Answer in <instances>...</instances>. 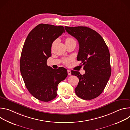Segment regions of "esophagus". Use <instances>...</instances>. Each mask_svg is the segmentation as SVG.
<instances>
[{
	"label": "esophagus",
	"instance_id": "1",
	"mask_svg": "<svg viewBox=\"0 0 130 130\" xmlns=\"http://www.w3.org/2000/svg\"><path fill=\"white\" fill-rule=\"evenodd\" d=\"M67 73H68V75H70L71 73V71L69 70H67Z\"/></svg>",
	"mask_w": 130,
	"mask_h": 130
}]
</instances>
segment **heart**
<instances>
[{"label": "heart", "mask_w": 130, "mask_h": 130, "mask_svg": "<svg viewBox=\"0 0 130 130\" xmlns=\"http://www.w3.org/2000/svg\"><path fill=\"white\" fill-rule=\"evenodd\" d=\"M75 41L73 39L71 38H68L67 39H66L65 40V44L66 43H68L71 42H73ZM72 60V59L71 58H65L63 60V63L65 64V65H68L69 64V63Z\"/></svg>", "instance_id": "1"}]
</instances>
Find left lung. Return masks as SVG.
<instances>
[{"label":"left lung","mask_w":130,"mask_h":130,"mask_svg":"<svg viewBox=\"0 0 130 130\" xmlns=\"http://www.w3.org/2000/svg\"><path fill=\"white\" fill-rule=\"evenodd\" d=\"M65 29L79 42L77 60L81 61L85 71L83 75L71 71V75L79 80L76 94L84 100L93 99L102 93L111 75L108 47L102 36L88 27L65 26Z\"/></svg>","instance_id":"obj_1"}]
</instances>
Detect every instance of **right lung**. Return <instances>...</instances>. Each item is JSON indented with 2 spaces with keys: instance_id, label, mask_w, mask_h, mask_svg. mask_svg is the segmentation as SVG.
<instances>
[{
  "instance_id": "obj_1",
  "label": "right lung",
  "mask_w": 130,
  "mask_h": 130,
  "mask_svg": "<svg viewBox=\"0 0 130 130\" xmlns=\"http://www.w3.org/2000/svg\"><path fill=\"white\" fill-rule=\"evenodd\" d=\"M63 26L41 24L29 33L20 60V70L25 85L35 98L48 102L57 96L58 85L67 77V69H54L47 64L53 41L64 33Z\"/></svg>"
}]
</instances>
